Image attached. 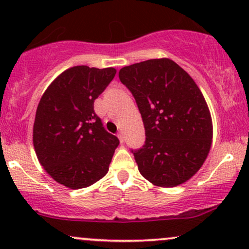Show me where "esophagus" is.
<instances>
[{
    "mask_svg": "<svg viewBox=\"0 0 249 249\" xmlns=\"http://www.w3.org/2000/svg\"><path fill=\"white\" fill-rule=\"evenodd\" d=\"M117 136H118V138H119V142H121V144H123V142H125V137H124V133H123V132H118V133H117Z\"/></svg>",
    "mask_w": 249,
    "mask_h": 249,
    "instance_id": "esophagus-1",
    "label": "esophagus"
}]
</instances>
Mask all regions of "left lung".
Wrapping results in <instances>:
<instances>
[{
	"label": "left lung",
	"instance_id": "1",
	"mask_svg": "<svg viewBox=\"0 0 249 249\" xmlns=\"http://www.w3.org/2000/svg\"><path fill=\"white\" fill-rule=\"evenodd\" d=\"M145 127V144L132 150L139 172L156 186L174 187L199 171L210 152L213 125L192 77L168 58L122 68Z\"/></svg>",
	"mask_w": 249,
	"mask_h": 249
}]
</instances>
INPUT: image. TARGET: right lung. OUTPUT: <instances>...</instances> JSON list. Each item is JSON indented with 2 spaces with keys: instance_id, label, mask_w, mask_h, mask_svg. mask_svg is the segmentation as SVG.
Returning a JSON list of instances; mask_svg holds the SVG:
<instances>
[{
  "instance_id": "1",
  "label": "right lung",
  "mask_w": 249,
  "mask_h": 249,
  "mask_svg": "<svg viewBox=\"0 0 249 249\" xmlns=\"http://www.w3.org/2000/svg\"><path fill=\"white\" fill-rule=\"evenodd\" d=\"M115 75L113 68L77 65L43 93L34 123V147L43 168L58 184L79 190L107 173L119 141L103 126L93 103Z\"/></svg>"
}]
</instances>
